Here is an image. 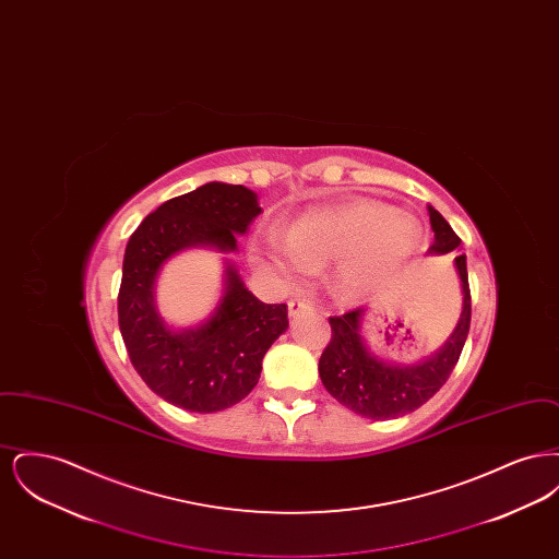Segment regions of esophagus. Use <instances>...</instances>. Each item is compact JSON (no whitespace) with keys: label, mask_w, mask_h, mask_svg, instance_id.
<instances>
[{"label":"esophagus","mask_w":559,"mask_h":559,"mask_svg":"<svg viewBox=\"0 0 559 559\" xmlns=\"http://www.w3.org/2000/svg\"><path fill=\"white\" fill-rule=\"evenodd\" d=\"M312 304H308L306 299H292L289 301V317H297L301 312H310Z\"/></svg>","instance_id":"esophagus-1"}]
</instances>
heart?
Returning <instances> with one entry per match:
<instances>
[{"label":"heart","mask_w":559,"mask_h":559,"mask_svg":"<svg viewBox=\"0 0 559 559\" xmlns=\"http://www.w3.org/2000/svg\"><path fill=\"white\" fill-rule=\"evenodd\" d=\"M421 239L419 224L388 205L358 201L340 210L310 212L287 230V242L270 239L255 262L283 283L297 285L310 267L337 262V278L349 292H369L404 266Z\"/></svg>","instance_id":"obj_1"}]
</instances>
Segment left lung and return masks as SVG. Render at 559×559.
<instances>
[{
    "label": "left lung",
    "instance_id": "left-lung-1",
    "mask_svg": "<svg viewBox=\"0 0 559 559\" xmlns=\"http://www.w3.org/2000/svg\"><path fill=\"white\" fill-rule=\"evenodd\" d=\"M427 212L433 230L429 251L449 253L459 249L461 239L454 235L451 224L431 205ZM454 266L463 289L461 319L447 344L419 365H390L372 354L362 337L365 308L329 319L331 342L320 356L319 372L322 385L333 399L374 421L396 419L426 404L447 383L454 365L459 362L472 322V295L465 255L454 258Z\"/></svg>",
    "mask_w": 559,
    "mask_h": 559
}]
</instances>
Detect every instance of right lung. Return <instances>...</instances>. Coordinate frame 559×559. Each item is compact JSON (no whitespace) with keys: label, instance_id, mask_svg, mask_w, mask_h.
<instances>
[{"label":"right lung","instance_id":"1","mask_svg":"<svg viewBox=\"0 0 559 559\" xmlns=\"http://www.w3.org/2000/svg\"><path fill=\"white\" fill-rule=\"evenodd\" d=\"M260 213L253 190L210 182L146 215L126 247L117 297L123 344L144 383L190 413L230 408L258 385L267 349L289 326L287 306L260 301L226 262L224 295L212 319L174 331L155 306L157 274L188 247L237 251V237Z\"/></svg>","mask_w":559,"mask_h":559}]
</instances>
